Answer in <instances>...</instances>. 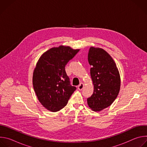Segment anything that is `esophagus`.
<instances>
[{
	"label": "esophagus",
	"mask_w": 147,
	"mask_h": 147,
	"mask_svg": "<svg viewBox=\"0 0 147 147\" xmlns=\"http://www.w3.org/2000/svg\"><path fill=\"white\" fill-rule=\"evenodd\" d=\"M84 84L83 83H82V82H81L80 84V85L78 86V89L79 90H82V89H83V88H84Z\"/></svg>",
	"instance_id": "34e87169"
}]
</instances>
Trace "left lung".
<instances>
[{
    "label": "left lung",
    "mask_w": 147,
    "mask_h": 147,
    "mask_svg": "<svg viewBox=\"0 0 147 147\" xmlns=\"http://www.w3.org/2000/svg\"><path fill=\"white\" fill-rule=\"evenodd\" d=\"M88 60L91 66L94 90L87 103L92 111L99 112L109 107L117 98L120 88V74L112 57L102 48L91 47Z\"/></svg>",
    "instance_id": "8db88e82"
}]
</instances>
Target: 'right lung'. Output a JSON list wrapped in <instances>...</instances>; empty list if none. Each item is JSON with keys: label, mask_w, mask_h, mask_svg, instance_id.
I'll return each instance as SVG.
<instances>
[{"label": "right lung", "mask_w": 147, "mask_h": 147, "mask_svg": "<svg viewBox=\"0 0 147 147\" xmlns=\"http://www.w3.org/2000/svg\"><path fill=\"white\" fill-rule=\"evenodd\" d=\"M79 51L62 45L52 48L37 62L33 73V87L40 103L49 111L63 108L76 90L70 85L65 66Z\"/></svg>", "instance_id": "1"}]
</instances>
